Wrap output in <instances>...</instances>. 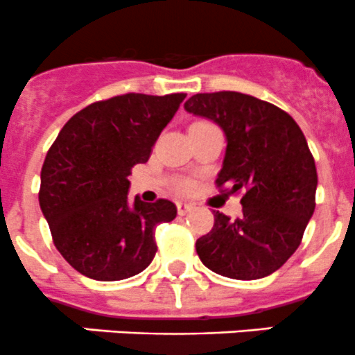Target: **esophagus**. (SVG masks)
<instances>
[{
    "mask_svg": "<svg viewBox=\"0 0 355 355\" xmlns=\"http://www.w3.org/2000/svg\"><path fill=\"white\" fill-rule=\"evenodd\" d=\"M192 204H189V202H184V200H178L177 202V211H178V214H180V216H184V214H187L189 211H192Z\"/></svg>",
    "mask_w": 355,
    "mask_h": 355,
    "instance_id": "obj_1",
    "label": "esophagus"
}]
</instances>
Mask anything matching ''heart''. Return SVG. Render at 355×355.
Returning a JSON list of instances; mask_svg holds the SVG:
<instances>
[{
	"label": "heart",
	"instance_id": "1",
	"mask_svg": "<svg viewBox=\"0 0 355 355\" xmlns=\"http://www.w3.org/2000/svg\"><path fill=\"white\" fill-rule=\"evenodd\" d=\"M180 191H189V189H192V182H180Z\"/></svg>",
	"mask_w": 355,
	"mask_h": 355
}]
</instances>
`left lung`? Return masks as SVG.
<instances>
[{"label": "left lung", "mask_w": 355, "mask_h": 355, "mask_svg": "<svg viewBox=\"0 0 355 355\" xmlns=\"http://www.w3.org/2000/svg\"><path fill=\"white\" fill-rule=\"evenodd\" d=\"M184 106L223 128L227 153L216 185L244 192L242 216L216 211L209 234L198 239L200 261L235 280L275 273L300 245L316 207V164L302 130L284 110L242 92L196 94Z\"/></svg>", "instance_id": "1"}]
</instances>
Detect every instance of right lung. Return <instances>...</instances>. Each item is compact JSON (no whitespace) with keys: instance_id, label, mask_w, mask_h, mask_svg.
Wrapping results in <instances>:
<instances>
[{"instance_id":"right-lung-1","label":"right lung","mask_w":355,"mask_h":355,"mask_svg":"<svg viewBox=\"0 0 355 355\" xmlns=\"http://www.w3.org/2000/svg\"><path fill=\"white\" fill-rule=\"evenodd\" d=\"M187 94L128 92L75 113L49 148L39 204L67 263L99 282L125 280L151 264L155 230L177 216L168 199L128 200V175L151 156Z\"/></svg>"}]
</instances>
